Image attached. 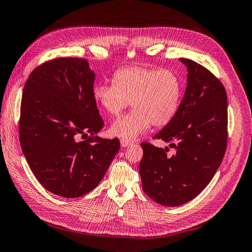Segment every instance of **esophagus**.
<instances>
[{
    "label": "esophagus",
    "mask_w": 252,
    "mask_h": 252,
    "mask_svg": "<svg viewBox=\"0 0 252 252\" xmlns=\"http://www.w3.org/2000/svg\"><path fill=\"white\" fill-rule=\"evenodd\" d=\"M130 145H131V141L125 140V139L121 140V146L122 147H127V146H130Z\"/></svg>",
    "instance_id": "esophagus-1"
}]
</instances>
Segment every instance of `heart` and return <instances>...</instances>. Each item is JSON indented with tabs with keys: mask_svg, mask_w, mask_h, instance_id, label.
<instances>
[{
	"mask_svg": "<svg viewBox=\"0 0 252 252\" xmlns=\"http://www.w3.org/2000/svg\"><path fill=\"white\" fill-rule=\"evenodd\" d=\"M93 94L94 101L113 117L132 105L131 112L113 122L110 132L133 140L151 124L164 127L170 123L180 107L183 84L170 69L134 65L117 70L111 85H96Z\"/></svg>",
	"mask_w": 252,
	"mask_h": 252,
	"instance_id": "obj_1",
	"label": "heart"
}]
</instances>
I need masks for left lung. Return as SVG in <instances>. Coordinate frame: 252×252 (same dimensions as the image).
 Here are the masks:
<instances>
[{
  "label": "left lung",
  "instance_id": "left-lung-1",
  "mask_svg": "<svg viewBox=\"0 0 252 252\" xmlns=\"http://www.w3.org/2000/svg\"><path fill=\"white\" fill-rule=\"evenodd\" d=\"M187 87L179 110L154 139L170 143L158 148L143 142L139 165L144 192L164 206H180L199 194L216 174L227 146V94L207 68L189 59Z\"/></svg>",
  "mask_w": 252,
  "mask_h": 252
}]
</instances>
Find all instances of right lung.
<instances>
[{
	"mask_svg": "<svg viewBox=\"0 0 252 252\" xmlns=\"http://www.w3.org/2000/svg\"><path fill=\"white\" fill-rule=\"evenodd\" d=\"M95 74L87 60L57 58L25 83L19 123L22 151L36 180L60 196L94 189L120 150L118 138L95 134L104 126L94 98ZM79 135L86 136L78 141Z\"/></svg>",
	"mask_w": 252,
	"mask_h": 252,
	"instance_id": "add662e5",
	"label": "right lung"
}]
</instances>
